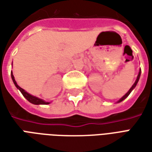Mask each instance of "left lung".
<instances>
[{
  "mask_svg": "<svg viewBox=\"0 0 152 152\" xmlns=\"http://www.w3.org/2000/svg\"><path fill=\"white\" fill-rule=\"evenodd\" d=\"M140 75H141V70H140V71H139V73H138V75H137V80H136V81L134 82V85H133V86H132V87H131V88H130V89H129V90L128 91L127 94H125V95L123 96V97H122V98H121V99H120V100H119V102H121V101H123L124 99H126L128 96L129 95V94H130V93H131V91H132V90H133V89H134V88H135V86H137V82H138V80H139V78H140Z\"/></svg>",
  "mask_w": 152,
  "mask_h": 152,
  "instance_id": "obj_1",
  "label": "left lung"
}]
</instances>
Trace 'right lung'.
I'll use <instances>...</instances> for the list:
<instances>
[{
    "mask_svg": "<svg viewBox=\"0 0 152 152\" xmlns=\"http://www.w3.org/2000/svg\"><path fill=\"white\" fill-rule=\"evenodd\" d=\"M11 77H12V80H13V81H14V84L15 85V86H16V87H17V88H18L19 90H20V92L23 94V95L24 96L25 98L28 99L29 102H31V103H33V104H36V105H39V104H49V103H50V102H45V101H43L42 99H38V98L35 97V96H32V95H31V94H29L28 93H27L26 91H25L24 89H22L21 87H19V86L17 85L16 81H15V77H14V76H13L12 72H11Z\"/></svg>",
    "mask_w": 152,
    "mask_h": 152,
    "instance_id": "obj_1",
    "label": "right lung"
}]
</instances>
